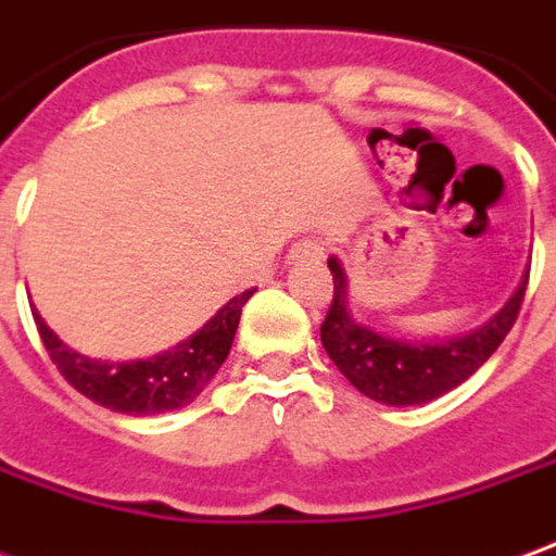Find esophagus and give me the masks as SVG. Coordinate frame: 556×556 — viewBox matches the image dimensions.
<instances>
[{
    "instance_id": "1",
    "label": "esophagus",
    "mask_w": 556,
    "mask_h": 556,
    "mask_svg": "<svg viewBox=\"0 0 556 556\" xmlns=\"http://www.w3.org/2000/svg\"><path fill=\"white\" fill-rule=\"evenodd\" d=\"M325 250L318 240H298L289 250V265H304V262H321Z\"/></svg>"
}]
</instances>
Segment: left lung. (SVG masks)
<instances>
[{
    "mask_svg": "<svg viewBox=\"0 0 556 556\" xmlns=\"http://www.w3.org/2000/svg\"><path fill=\"white\" fill-rule=\"evenodd\" d=\"M328 267L333 277V301L321 321V345L337 370L364 397L386 406H421L467 382L511 331L530 279L527 267L506 304L472 331L433 340H403L361 321L349 306V277L343 262L331 255Z\"/></svg>",
    "mask_w": 556,
    "mask_h": 556,
    "instance_id": "1",
    "label": "left lung"
}]
</instances>
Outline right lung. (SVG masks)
Wrapping results in <instances>:
<instances>
[{
    "label": "right lung",
    "mask_w": 556,
    "mask_h": 556,
    "mask_svg": "<svg viewBox=\"0 0 556 556\" xmlns=\"http://www.w3.org/2000/svg\"><path fill=\"white\" fill-rule=\"evenodd\" d=\"M250 298L252 291H243L225 306H219L216 316L207 318L192 337H186L153 358L131 361H102L80 355L77 349L65 345L50 331L48 321L38 316V309L33 316L38 333H41V343L50 352L56 370L84 397L111 413L159 415L184 409L211 386V379L231 352L240 313Z\"/></svg>",
    "instance_id": "add662e5"
}]
</instances>
